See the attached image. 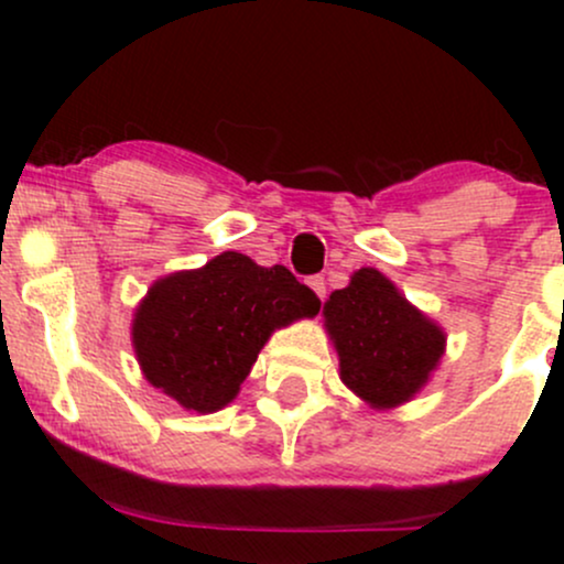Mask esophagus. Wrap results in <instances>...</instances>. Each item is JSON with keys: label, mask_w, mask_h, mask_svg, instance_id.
Returning a JSON list of instances; mask_svg holds the SVG:
<instances>
[{"label": "esophagus", "mask_w": 564, "mask_h": 564, "mask_svg": "<svg viewBox=\"0 0 564 564\" xmlns=\"http://www.w3.org/2000/svg\"><path fill=\"white\" fill-rule=\"evenodd\" d=\"M307 283H310V289H313L315 294H318V300H321V302L326 300V281H323L321 275H313V278H310Z\"/></svg>", "instance_id": "34e87169"}]
</instances>
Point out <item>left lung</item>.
Wrapping results in <instances>:
<instances>
[{
	"label": "left lung",
	"instance_id": "8db88e82",
	"mask_svg": "<svg viewBox=\"0 0 564 564\" xmlns=\"http://www.w3.org/2000/svg\"><path fill=\"white\" fill-rule=\"evenodd\" d=\"M323 318L341 381L371 408L408 403L445 352L443 328L373 268H360L349 286L334 291Z\"/></svg>",
	"mask_w": 564,
	"mask_h": 564
}]
</instances>
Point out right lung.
<instances>
[{
	"label": "right lung",
	"instance_id": "add662e5",
	"mask_svg": "<svg viewBox=\"0 0 564 564\" xmlns=\"http://www.w3.org/2000/svg\"><path fill=\"white\" fill-rule=\"evenodd\" d=\"M321 300L283 264L260 268L223 251L198 270L159 278L134 310L132 345L142 377L187 411L236 400L275 328L313 318Z\"/></svg>",
	"mask_w": 564,
	"mask_h": 564
}]
</instances>
